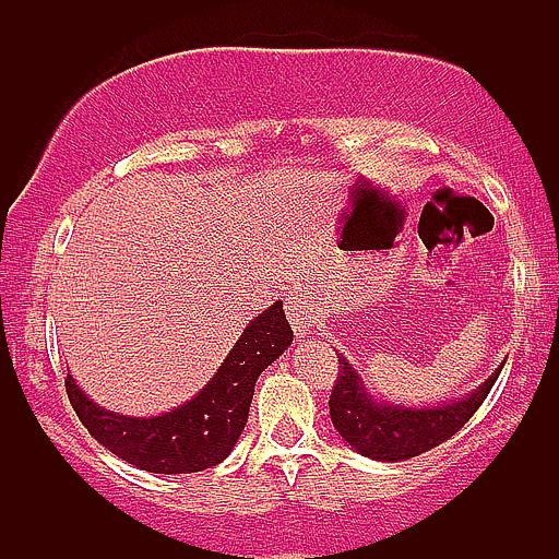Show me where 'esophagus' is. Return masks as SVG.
I'll return each mask as SVG.
<instances>
[{"mask_svg":"<svg viewBox=\"0 0 559 559\" xmlns=\"http://www.w3.org/2000/svg\"><path fill=\"white\" fill-rule=\"evenodd\" d=\"M286 311H288V319H292L296 337H307V334L311 332V326H314V317H311V311L304 307L301 296H296V294L288 296Z\"/></svg>","mask_w":559,"mask_h":559,"instance_id":"34e87169","label":"esophagus"}]
</instances>
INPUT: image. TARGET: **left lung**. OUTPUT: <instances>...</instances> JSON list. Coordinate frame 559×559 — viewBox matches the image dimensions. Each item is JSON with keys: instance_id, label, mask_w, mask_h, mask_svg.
Returning <instances> with one entry per match:
<instances>
[{"instance_id": "8db88e82", "label": "left lung", "mask_w": 559, "mask_h": 559, "mask_svg": "<svg viewBox=\"0 0 559 559\" xmlns=\"http://www.w3.org/2000/svg\"><path fill=\"white\" fill-rule=\"evenodd\" d=\"M501 368L463 399L414 408L385 404V401L370 396L357 370L349 366L345 357H340L337 383H334L330 396L332 424L349 448L370 460L399 463V460L416 457L450 440L452 435H457L465 427L467 419L478 412V406L493 389Z\"/></svg>"}]
</instances>
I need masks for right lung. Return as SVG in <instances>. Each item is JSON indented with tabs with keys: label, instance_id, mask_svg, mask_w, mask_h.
I'll use <instances>...</instances> for the list:
<instances>
[{
	"label": "right lung",
	"instance_id": "obj_1",
	"mask_svg": "<svg viewBox=\"0 0 559 559\" xmlns=\"http://www.w3.org/2000/svg\"><path fill=\"white\" fill-rule=\"evenodd\" d=\"M294 342L275 301L250 319L217 373L191 401L160 416H124L96 406L76 381L66 378V393L88 435L119 460L147 473H199L225 460L240 440L255 381Z\"/></svg>",
	"mask_w": 559,
	"mask_h": 559
}]
</instances>
